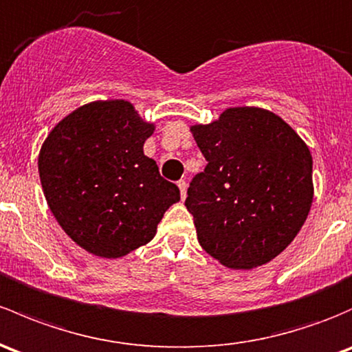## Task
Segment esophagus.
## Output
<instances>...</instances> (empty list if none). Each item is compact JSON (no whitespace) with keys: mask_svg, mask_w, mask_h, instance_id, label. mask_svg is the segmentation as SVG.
Masks as SVG:
<instances>
[{"mask_svg":"<svg viewBox=\"0 0 352 352\" xmlns=\"http://www.w3.org/2000/svg\"><path fill=\"white\" fill-rule=\"evenodd\" d=\"M177 186H179V188H180V195H182V199H186V195H187V182H186V180H179V182H177Z\"/></svg>","mask_w":352,"mask_h":352,"instance_id":"obj_1","label":"esophagus"}]
</instances>
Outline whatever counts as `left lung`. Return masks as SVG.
Returning a JSON list of instances; mask_svg holds the SVG:
<instances>
[{
  "instance_id": "8db88e82",
  "label": "left lung",
  "mask_w": 352,
  "mask_h": 352,
  "mask_svg": "<svg viewBox=\"0 0 352 352\" xmlns=\"http://www.w3.org/2000/svg\"><path fill=\"white\" fill-rule=\"evenodd\" d=\"M190 131L207 162L186 199L201 246L229 268L272 261L312 206L309 146L275 113L246 106Z\"/></svg>"
}]
</instances>
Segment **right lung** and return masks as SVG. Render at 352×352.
I'll use <instances>...</instances> for the list:
<instances>
[{
    "label": "right lung",
    "instance_id": "1",
    "mask_svg": "<svg viewBox=\"0 0 352 352\" xmlns=\"http://www.w3.org/2000/svg\"><path fill=\"white\" fill-rule=\"evenodd\" d=\"M155 124L124 99L72 111L43 142L38 172L47 204L80 248L121 258L150 243L180 190L143 153Z\"/></svg>",
    "mask_w": 352,
    "mask_h": 352
}]
</instances>
